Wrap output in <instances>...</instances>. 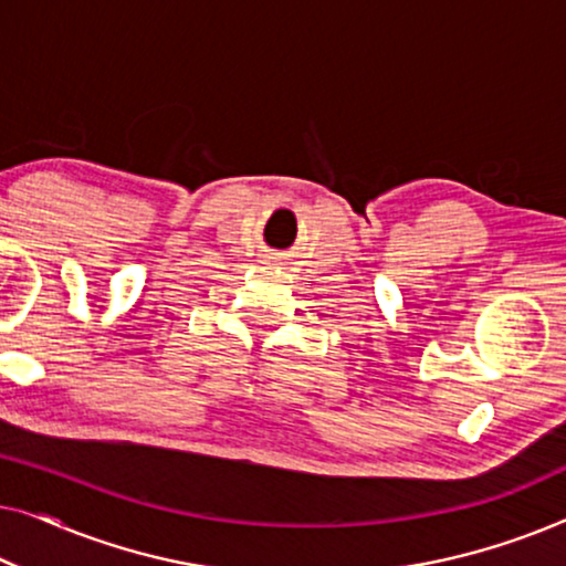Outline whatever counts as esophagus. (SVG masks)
Listing matches in <instances>:
<instances>
[{
  "instance_id": "esophagus-1",
  "label": "esophagus",
  "mask_w": 566,
  "mask_h": 566,
  "mask_svg": "<svg viewBox=\"0 0 566 566\" xmlns=\"http://www.w3.org/2000/svg\"><path fill=\"white\" fill-rule=\"evenodd\" d=\"M270 260H275V258H270Z\"/></svg>"
}]
</instances>
